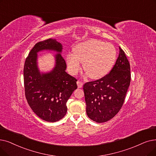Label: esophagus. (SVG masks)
<instances>
[{
    "label": "esophagus",
    "instance_id": "34e87169",
    "mask_svg": "<svg viewBox=\"0 0 156 156\" xmlns=\"http://www.w3.org/2000/svg\"><path fill=\"white\" fill-rule=\"evenodd\" d=\"M76 83H77V85H78V88H79V89H80V88H82V87H83V82H80V81H78V82H76Z\"/></svg>",
    "mask_w": 156,
    "mask_h": 156
}]
</instances>
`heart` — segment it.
<instances>
[{
    "label": "heart",
    "mask_w": 156,
    "mask_h": 156,
    "mask_svg": "<svg viewBox=\"0 0 156 156\" xmlns=\"http://www.w3.org/2000/svg\"><path fill=\"white\" fill-rule=\"evenodd\" d=\"M117 51L115 47L102 41L91 39L77 45L67 55V64L72 74L83 69L94 80L101 79L110 72L116 60Z\"/></svg>",
    "instance_id": "heart-1"
}]
</instances>
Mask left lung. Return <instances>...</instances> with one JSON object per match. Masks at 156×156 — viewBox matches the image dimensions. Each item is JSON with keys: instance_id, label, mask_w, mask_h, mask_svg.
<instances>
[{"instance_id": "1", "label": "left lung", "mask_w": 156, "mask_h": 156, "mask_svg": "<svg viewBox=\"0 0 156 156\" xmlns=\"http://www.w3.org/2000/svg\"><path fill=\"white\" fill-rule=\"evenodd\" d=\"M130 82V64L119 47V57L110 73L83 85L87 116L98 123L115 116L123 105Z\"/></svg>"}]
</instances>
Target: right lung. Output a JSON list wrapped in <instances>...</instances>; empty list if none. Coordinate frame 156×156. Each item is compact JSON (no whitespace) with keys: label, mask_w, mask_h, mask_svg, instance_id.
Segmentation results:
<instances>
[{"label":"right lung","mask_w":156,"mask_h":156,"mask_svg":"<svg viewBox=\"0 0 156 156\" xmlns=\"http://www.w3.org/2000/svg\"><path fill=\"white\" fill-rule=\"evenodd\" d=\"M43 50L56 51V63L49 72L43 73L37 66V53ZM62 45L55 39L35 44L27 57L23 69L25 97L32 111L41 119L55 122L67 113L66 103L77 89L76 79L66 72L62 57Z\"/></svg>","instance_id":"1"}]
</instances>
